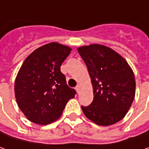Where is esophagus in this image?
<instances>
[{
    "mask_svg": "<svg viewBox=\"0 0 149 149\" xmlns=\"http://www.w3.org/2000/svg\"><path fill=\"white\" fill-rule=\"evenodd\" d=\"M80 89H81V85L78 84L77 86H76V91H77V93H79L80 92Z\"/></svg>",
    "mask_w": 149,
    "mask_h": 149,
    "instance_id": "esophagus-1",
    "label": "esophagus"
}]
</instances>
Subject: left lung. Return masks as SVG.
<instances>
[{"label": "left lung", "instance_id": "1", "mask_svg": "<svg viewBox=\"0 0 149 149\" xmlns=\"http://www.w3.org/2000/svg\"><path fill=\"white\" fill-rule=\"evenodd\" d=\"M90 75L93 101L81 106L87 119L98 125L109 126L121 120L135 96V77L129 63L115 50L102 44L77 49Z\"/></svg>", "mask_w": 149, "mask_h": 149}]
</instances>
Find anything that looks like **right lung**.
Listing matches in <instances>:
<instances>
[{
  "label": "right lung",
  "mask_w": 149,
  "mask_h": 149,
  "mask_svg": "<svg viewBox=\"0 0 149 149\" xmlns=\"http://www.w3.org/2000/svg\"><path fill=\"white\" fill-rule=\"evenodd\" d=\"M72 49L56 42L35 49L24 61L15 81L19 108L29 120L44 125L60 118L76 94L60 67Z\"/></svg>",
  "instance_id": "1"
}]
</instances>
